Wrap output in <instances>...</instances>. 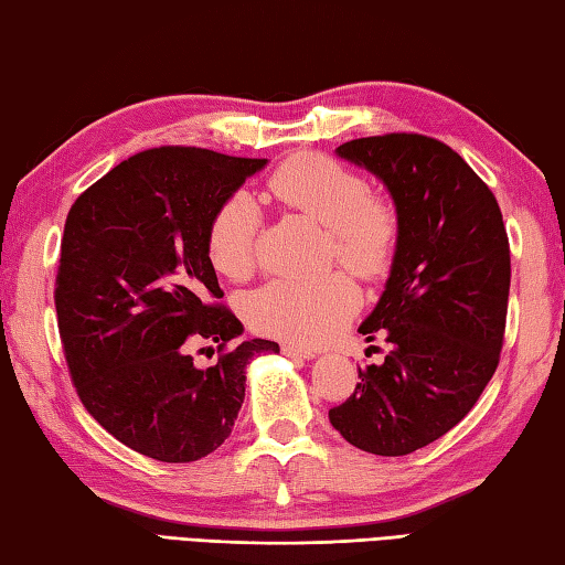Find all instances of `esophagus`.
<instances>
[{
	"label": "esophagus",
	"mask_w": 565,
	"mask_h": 565,
	"mask_svg": "<svg viewBox=\"0 0 565 565\" xmlns=\"http://www.w3.org/2000/svg\"><path fill=\"white\" fill-rule=\"evenodd\" d=\"M281 350H284V355H289V358H301V360L316 358V350L306 348V345H296V342H284Z\"/></svg>",
	"instance_id": "esophagus-1"
}]
</instances>
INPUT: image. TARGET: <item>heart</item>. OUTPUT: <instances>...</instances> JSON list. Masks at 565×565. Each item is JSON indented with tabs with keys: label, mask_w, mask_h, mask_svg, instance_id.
<instances>
[{
	"label": "heart",
	"mask_w": 565,
	"mask_h": 565,
	"mask_svg": "<svg viewBox=\"0 0 565 565\" xmlns=\"http://www.w3.org/2000/svg\"><path fill=\"white\" fill-rule=\"evenodd\" d=\"M269 191L286 207L328 230L330 252L340 264L377 279L386 274L399 245V215L392 201L370 195L358 171L323 153H298L271 173ZM262 207L245 191L232 193L215 210L207 230V257L232 281H242L257 264ZM360 308V289L348 274L320 279H274L249 294L245 316L257 333L323 342Z\"/></svg>",
	"instance_id": "heart-1"
}]
</instances>
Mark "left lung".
I'll list each match as a JSON object with an SVG mask.
<instances>
[{"mask_svg": "<svg viewBox=\"0 0 565 565\" xmlns=\"http://www.w3.org/2000/svg\"><path fill=\"white\" fill-rule=\"evenodd\" d=\"M340 159L386 185L399 245L374 311L358 328L390 342L384 362L328 418L374 456H408L468 416L500 362L510 239L484 181L444 141L384 135L345 141Z\"/></svg>", "mask_w": 565, "mask_h": 565, "instance_id": "1", "label": "left lung"}]
</instances>
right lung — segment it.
Segmentation results:
<instances>
[{
    "instance_id": "add662e5",
    "label": "right lung",
    "mask_w": 565,
    "mask_h": 565,
    "mask_svg": "<svg viewBox=\"0 0 565 565\" xmlns=\"http://www.w3.org/2000/svg\"><path fill=\"white\" fill-rule=\"evenodd\" d=\"M195 147H159L121 161L73 203L55 276V313L77 396L119 444L161 462H193L232 434L247 364L279 352L242 340L225 306L207 230L215 210L262 171ZM195 341L221 358L201 369ZM210 350V348H207Z\"/></svg>"
}]
</instances>
